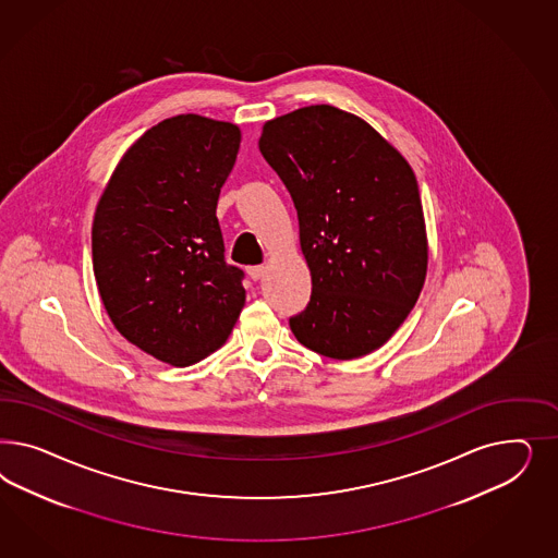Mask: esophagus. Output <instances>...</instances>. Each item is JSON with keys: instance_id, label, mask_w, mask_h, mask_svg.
I'll use <instances>...</instances> for the list:
<instances>
[{"instance_id": "1", "label": "esophagus", "mask_w": 558, "mask_h": 558, "mask_svg": "<svg viewBox=\"0 0 558 558\" xmlns=\"http://www.w3.org/2000/svg\"><path fill=\"white\" fill-rule=\"evenodd\" d=\"M264 271H266L264 266H250V268H247V274H250L252 280H259V278L264 276Z\"/></svg>"}]
</instances>
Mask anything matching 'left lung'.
Instances as JSON below:
<instances>
[{
	"label": "left lung",
	"instance_id": "left-lung-1",
	"mask_svg": "<svg viewBox=\"0 0 558 558\" xmlns=\"http://www.w3.org/2000/svg\"><path fill=\"white\" fill-rule=\"evenodd\" d=\"M259 151L299 215L313 292L290 329L317 354H371L405 322L427 270L415 173L368 122L333 106L268 120Z\"/></svg>",
	"mask_w": 558,
	"mask_h": 558
}]
</instances>
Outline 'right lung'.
<instances>
[{
	"instance_id": "right-lung-1",
	"label": "right lung",
	"mask_w": 558,
	"mask_h": 558,
	"mask_svg": "<svg viewBox=\"0 0 558 558\" xmlns=\"http://www.w3.org/2000/svg\"><path fill=\"white\" fill-rule=\"evenodd\" d=\"M241 131L180 114L124 153L92 225L101 303L124 338L171 366L219 350L245 304L243 270L225 262L220 187Z\"/></svg>"
}]
</instances>
